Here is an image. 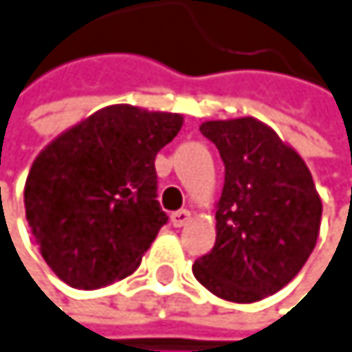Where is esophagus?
I'll list each match as a JSON object with an SVG mask.
<instances>
[{
  "mask_svg": "<svg viewBox=\"0 0 352 352\" xmlns=\"http://www.w3.org/2000/svg\"><path fill=\"white\" fill-rule=\"evenodd\" d=\"M190 219H192V212L186 210V208H182V210H177V212H173V214H170V223L175 225V228H184V225H186Z\"/></svg>",
  "mask_w": 352,
  "mask_h": 352,
  "instance_id": "34e87169",
  "label": "esophagus"
}]
</instances>
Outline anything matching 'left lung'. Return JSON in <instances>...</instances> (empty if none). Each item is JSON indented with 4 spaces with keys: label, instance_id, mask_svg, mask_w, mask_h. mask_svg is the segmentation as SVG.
I'll return each mask as SVG.
<instances>
[{
    "label": "left lung",
    "instance_id": "8db88e82",
    "mask_svg": "<svg viewBox=\"0 0 352 352\" xmlns=\"http://www.w3.org/2000/svg\"><path fill=\"white\" fill-rule=\"evenodd\" d=\"M225 164L217 240L192 271L214 296L254 302L282 290L315 248L321 200L305 160L265 122L200 124Z\"/></svg>",
    "mask_w": 352,
    "mask_h": 352
}]
</instances>
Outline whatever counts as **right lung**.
<instances>
[{"label":"right lung","mask_w":352,"mask_h":352,"mask_svg":"<svg viewBox=\"0 0 352 352\" xmlns=\"http://www.w3.org/2000/svg\"><path fill=\"white\" fill-rule=\"evenodd\" d=\"M182 114L116 104L54 140L33 162L24 208L45 263L79 290L104 288L140 267L168 221L154 160Z\"/></svg>","instance_id":"add662e5"}]
</instances>
